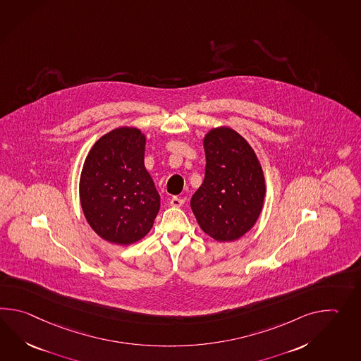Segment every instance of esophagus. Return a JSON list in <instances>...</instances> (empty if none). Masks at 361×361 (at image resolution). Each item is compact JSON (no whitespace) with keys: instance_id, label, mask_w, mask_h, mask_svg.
<instances>
[{"instance_id":"esophagus-1","label":"esophagus","mask_w":361,"mask_h":361,"mask_svg":"<svg viewBox=\"0 0 361 361\" xmlns=\"http://www.w3.org/2000/svg\"><path fill=\"white\" fill-rule=\"evenodd\" d=\"M169 203H171V206H173V207H181L185 203V200L184 198H180V197H173Z\"/></svg>"}]
</instances>
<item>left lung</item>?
Masks as SVG:
<instances>
[{"label": "left lung", "instance_id": "1", "mask_svg": "<svg viewBox=\"0 0 361 361\" xmlns=\"http://www.w3.org/2000/svg\"><path fill=\"white\" fill-rule=\"evenodd\" d=\"M206 172L190 207L200 229L219 242L240 238L263 209V169L249 142L229 127L212 128L203 138Z\"/></svg>", "mask_w": 361, "mask_h": 361}]
</instances>
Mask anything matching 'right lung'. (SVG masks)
I'll use <instances>...</instances> for the list:
<instances>
[{
	"label": "right lung",
	"instance_id": "obj_1",
	"mask_svg": "<svg viewBox=\"0 0 361 361\" xmlns=\"http://www.w3.org/2000/svg\"><path fill=\"white\" fill-rule=\"evenodd\" d=\"M146 137L121 127L101 137L81 169V209L104 240L130 245L144 238L161 209V195L145 169Z\"/></svg>",
	"mask_w": 361,
	"mask_h": 361
}]
</instances>
